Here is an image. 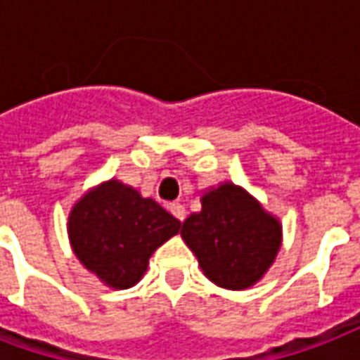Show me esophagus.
<instances>
[{"mask_svg":"<svg viewBox=\"0 0 360 360\" xmlns=\"http://www.w3.org/2000/svg\"><path fill=\"white\" fill-rule=\"evenodd\" d=\"M171 214L174 216V218L178 219V221H184L186 219V208H184V205H180V202H172L171 205Z\"/></svg>","mask_w":360,"mask_h":360,"instance_id":"1","label":"esophagus"}]
</instances>
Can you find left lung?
I'll use <instances>...</instances> for the list:
<instances>
[{
    "mask_svg": "<svg viewBox=\"0 0 360 360\" xmlns=\"http://www.w3.org/2000/svg\"><path fill=\"white\" fill-rule=\"evenodd\" d=\"M200 202L202 210L184 221L180 235L206 278L225 289L253 285L280 250V221L235 184L212 189Z\"/></svg>",
    "mask_w": 360,
    "mask_h": 360,
    "instance_id": "1",
    "label": "left lung"
}]
</instances>
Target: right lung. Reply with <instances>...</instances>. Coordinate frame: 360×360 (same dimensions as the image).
Returning <instances> with one entry per match:
<instances>
[{"label":"right lung","instance_id":"obj_1","mask_svg":"<svg viewBox=\"0 0 360 360\" xmlns=\"http://www.w3.org/2000/svg\"><path fill=\"white\" fill-rule=\"evenodd\" d=\"M178 231L180 221L165 208L116 180L86 193L69 216L77 257L114 289L135 285L150 255Z\"/></svg>","mask_w":360,"mask_h":360}]
</instances>
